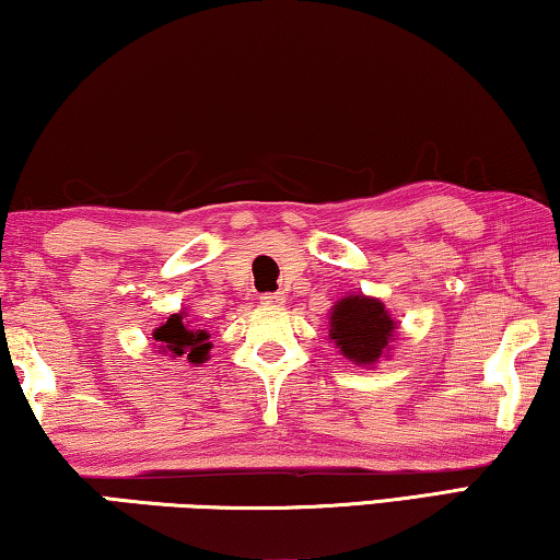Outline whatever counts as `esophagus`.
I'll list each match as a JSON object with an SVG mask.
<instances>
[{"mask_svg":"<svg viewBox=\"0 0 560 560\" xmlns=\"http://www.w3.org/2000/svg\"><path fill=\"white\" fill-rule=\"evenodd\" d=\"M261 304H266V306H283V304H287V296H283L281 291H277V294H264L261 296Z\"/></svg>","mask_w":560,"mask_h":560,"instance_id":"1","label":"esophagus"}]
</instances>
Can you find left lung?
<instances>
[{
  "label": "left lung",
  "mask_w": 560,
  "mask_h": 560,
  "mask_svg": "<svg viewBox=\"0 0 560 560\" xmlns=\"http://www.w3.org/2000/svg\"><path fill=\"white\" fill-rule=\"evenodd\" d=\"M329 342L345 360L358 368H375L381 358L390 355V342L398 335V322L385 310L383 299L362 291L337 299L329 310Z\"/></svg>",
  "instance_id": "8db88e82"
}]
</instances>
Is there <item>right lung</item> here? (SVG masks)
<instances>
[{"label": "right lung", "instance_id": "1", "mask_svg": "<svg viewBox=\"0 0 560 560\" xmlns=\"http://www.w3.org/2000/svg\"><path fill=\"white\" fill-rule=\"evenodd\" d=\"M152 340L154 352L170 358L172 362L183 358L185 362H190V365H202V362L210 358L212 348L208 329L195 327L192 322L187 319V312L170 314V317L154 329Z\"/></svg>", "mask_w": 560, "mask_h": 560}]
</instances>
